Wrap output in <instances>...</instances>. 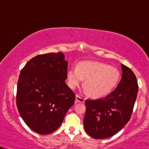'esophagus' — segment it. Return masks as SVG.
<instances>
[{
  "instance_id": "esophagus-1",
  "label": "esophagus",
  "mask_w": 149,
  "mask_h": 149,
  "mask_svg": "<svg viewBox=\"0 0 149 149\" xmlns=\"http://www.w3.org/2000/svg\"><path fill=\"white\" fill-rule=\"evenodd\" d=\"M76 101L77 103H84L85 102V98H82L79 95H76Z\"/></svg>"
}]
</instances>
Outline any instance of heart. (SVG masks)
Instances as JSON below:
<instances>
[{"mask_svg": "<svg viewBox=\"0 0 149 149\" xmlns=\"http://www.w3.org/2000/svg\"><path fill=\"white\" fill-rule=\"evenodd\" d=\"M68 84L76 89L85 79V85L93 97L101 98L112 92L117 85L120 73L116 68L98 62H82L71 68L67 73Z\"/></svg>", "mask_w": 149, "mask_h": 149, "instance_id": "heart-1", "label": "heart"}]
</instances>
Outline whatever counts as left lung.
<instances>
[{"label":"left lung","instance_id":"left-lung-1","mask_svg":"<svg viewBox=\"0 0 149 149\" xmlns=\"http://www.w3.org/2000/svg\"><path fill=\"white\" fill-rule=\"evenodd\" d=\"M122 77L113 92L103 98L85 101L84 128L94 139H105L119 132L130 119L138 92L136 76L121 64Z\"/></svg>","mask_w":149,"mask_h":149}]
</instances>
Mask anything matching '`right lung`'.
I'll list each match as a JSON object with an SVG mask.
<instances>
[{"instance_id": "obj_1", "label": "right lung", "mask_w": 149, "mask_h": 149, "mask_svg": "<svg viewBox=\"0 0 149 149\" xmlns=\"http://www.w3.org/2000/svg\"><path fill=\"white\" fill-rule=\"evenodd\" d=\"M68 62L63 53L39 55L21 69L17 106L29 128L40 135L54 132L73 105L76 95L67 85Z\"/></svg>"}]
</instances>
